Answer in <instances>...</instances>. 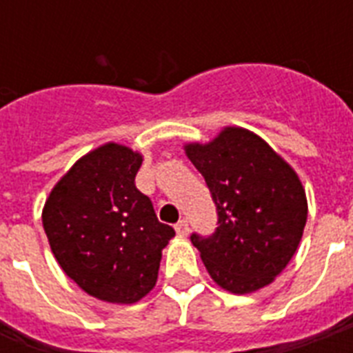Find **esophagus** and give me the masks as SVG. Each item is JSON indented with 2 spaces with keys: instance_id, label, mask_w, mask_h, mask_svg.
Wrapping results in <instances>:
<instances>
[{
  "instance_id": "obj_1",
  "label": "esophagus",
  "mask_w": 353,
  "mask_h": 353,
  "mask_svg": "<svg viewBox=\"0 0 353 353\" xmlns=\"http://www.w3.org/2000/svg\"><path fill=\"white\" fill-rule=\"evenodd\" d=\"M176 232L179 236H187L188 234V220L187 218H183L176 223Z\"/></svg>"
}]
</instances>
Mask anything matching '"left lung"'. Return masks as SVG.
<instances>
[{"mask_svg":"<svg viewBox=\"0 0 353 353\" xmlns=\"http://www.w3.org/2000/svg\"><path fill=\"white\" fill-rule=\"evenodd\" d=\"M187 155L205 177L218 214L212 234H190L209 274L232 293L271 284L306 225V194L293 168L241 128H225L205 146L188 144Z\"/></svg>","mask_w":353,"mask_h":353,"instance_id":"left-lung-1","label":"left lung"}]
</instances>
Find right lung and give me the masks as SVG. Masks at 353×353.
I'll return each mask as SVG.
<instances>
[{
	"label": "right lung",
	"mask_w": 353,
	"mask_h": 353,
	"mask_svg": "<svg viewBox=\"0 0 353 353\" xmlns=\"http://www.w3.org/2000/svg\"><path fill=\"white\" fill-rule=\"evenodd\" d=\"M141 163L126 146L97 148L58 181L41 216L63 273L101 301L143 299L155 285L163 247L176 234L135 187Z\"/></svg>",
	"instance_id": "obj_1"
}]
</instances>
